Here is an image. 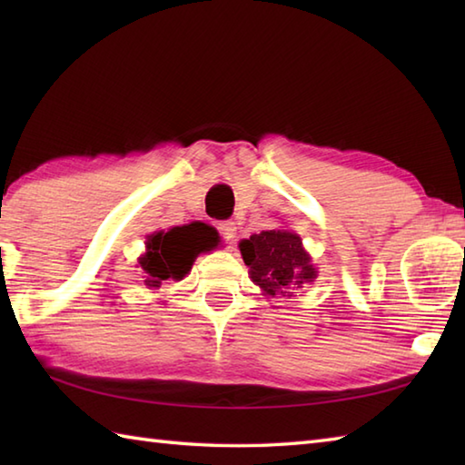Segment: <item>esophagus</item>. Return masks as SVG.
<instances>
[{"label":"esophagus","mask_w":465,"mask_h":465,"mask_svg":"<svg viewBox=\"0 0 465 465\" xmlns=\"http://www.w3.org/2000/svg\"><path fill=\"white\" fill-rule=\"evenodd\" d=\"M220 233H222L223 240H227L230 243H235V238H238V227H235L233 222H222L220 223Z\"/></svg>","instance_id":"obj_1"}]
</instances>
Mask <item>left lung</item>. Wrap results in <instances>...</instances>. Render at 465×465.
Masks as SVG:
<instances>
[{
  "instance_id": "left-lung-1",
  "label": "left lung",
  "mask_w": 465,
  "mask_h": 465,
  "mask_svg": "<svg viewBox=\"0 0 465 465\" xmlns=\"http://www.w3.org/2000/svg\"><path fill=\"white\" fill-rule=\"evenodd\" d=\"M240 252L250 268L252 282L260 285L263 295H292L318 278L310 253L293 232L253 233L250 240L240 242Z\"/></svg>"
}]
</instances>
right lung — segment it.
<instances>
[{"label":"right lung","instance_id":"right-lung-1","mask_svg":"<svg viewBox=\"0 0 465 465\" xmlns=\"http://www.w3.org/2000/svg\"><path fill=\"white\" fill-rule=\"evenodd\" d=\"M213 227L202 222L147 235L145 253L137 260L145 288L157 290L167 280H183L197 255L217 245Z\"/></svg>","mask_w":465,"mask_h":465}]
</instances>
